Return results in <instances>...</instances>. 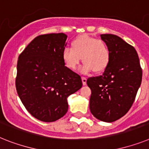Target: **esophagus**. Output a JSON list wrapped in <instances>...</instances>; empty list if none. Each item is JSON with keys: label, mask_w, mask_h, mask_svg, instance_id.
<instances>
[{"label": "esophagus", "mask_w": 149, "mask_h": 149, "mask_svg": "<svg viewBox=\"0 0 149 149\" xmlns=\"http://www.w3.org/2000/svg\"><path fill=\"white\" fill-rule=\"evenodd\" d=\"M81 80L82 83H83V85H86V84H87V78H86L85 77H82Z\"/></svg>", "instance_id": "esophagus-1"}]
</instances>
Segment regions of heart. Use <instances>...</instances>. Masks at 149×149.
<instances>
[{"mask_svg":"<svg viewBox=\"0 0 149 149\" xmlns=\"http://www.w3.org/2000/svg\"><path fill=\"white\" fill-rule=\"evenodd\" d=\"M61 57L68 69L75 70L81 59L84 62L81 67L82 73L87 74L91 71L100 73L109 65L111 52L105 41L83 35L74 39L72 48L64 49Z\"/></svg>","mask_w":149,"mask_h":149,"instance_id":"heart-1","label":"heart"}]
</instances>
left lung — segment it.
Wrapping results in <instances>:
<instances>
[{"label":"left lung","mask_w":149,"mask_h":149,"mask_svg":"<svg viewBox=\"0 0 149 149\" xmlns=\"http://www.w3.org/2000/svg\"><path fill=\"white\" fill-rule=\"evenodd\" d=\"M100 36L109 45L111 58L102 75L87 80L91 90L90 110L97 120L111 123L132 107L141 85L142 70L133 46L116 35Z\"/></svg>","instance_id":"left-lung-1"}]
</instances>
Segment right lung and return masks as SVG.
I'll return each mask as SVG.
<instances>
[{"label":"right lung","mask_w":149,"mask_h":149,"mask_svg":"<svg viewBox=\"0 0 149 149\" xmlns=\"http://www.w3.org/2000/svg\"><path fill=\"white\" fill-rule=\"evenodd\" d=\"M67 36L50 33L38 36L19 55L16 89L32 116L54 122L67 113V98L82 87L81 76L68 69L61 54Z\"/></svg>","instance_id":"right-lung-1"}]
</instances>
